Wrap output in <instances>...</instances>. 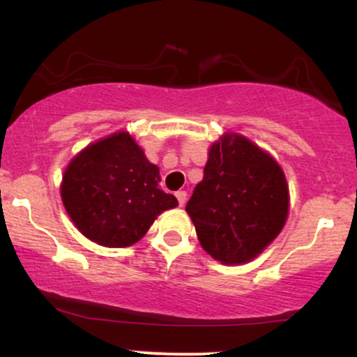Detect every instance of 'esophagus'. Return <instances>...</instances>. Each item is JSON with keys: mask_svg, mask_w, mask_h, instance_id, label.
<instances>
[{"mask_svg": "<svg viewBox=\"0 0 357 357\" xmlns=\"http://www.w3.org/2000/svg\"><path fill=\"white\" fill-rule=\"evenodd\" d=\"M176 198H178L179 206H184V203H186V191H178L176 192Z\"/></svg>", "mask_w": 357, "mask_h": 357, "instance_id": "1", "label": "esophagus"}]
</instances>
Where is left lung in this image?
Masks as SVG:
<instances>
[{
    "mask_svg": "<svg viewBox=\"0 0 357 357\" xmlns=\"http://www.w3.org/2000/svg\"><path fill=\"white\" fill-rule=\"evenodd\" d=\"M289 184L275 159L241 134L225 132L208 151L203 181L186 204L204 252L247 264L277 238L289 216Z\"/></svg>",
    "mask_w": 357,
    "mask_h": 357,
    "instance_id": "left-lung-1",
    "label": "left lung"
}]
</instances>
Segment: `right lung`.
<instances>
[{"mask_svg": "<svg viewBox=\"0 0 357 357\" xmlns=\"http://www.w3.org/2000/svg\"><path fill=\"white\" fill-rule=\"evenodd\" d=\"M159 167L129 132L110 134L68 162L61 202L79 231L93 243L124 248L137 243L178 199L159 188Z\"/></svg>", "mask_w": 357, "mask_h": 357, "instance_id": "obj_1", "label": "right lung"}]
</instances>
